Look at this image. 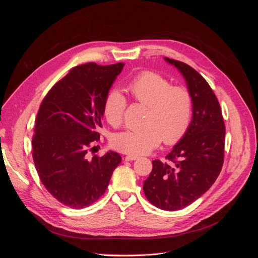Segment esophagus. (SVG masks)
Returning a JSON list of instances; mask_svg holds the SVG:
<instances>
[{"label": "esophagus", "instance_id": "obj_1", "mask_svg": "<svg viewBox=\"0 0 258 258\" xmlns=\"http://www.w3.org/2000/svg\"><path fill=\"white\" fill-rule=\"evenodd\" d=\"M139 158L138 155H126L123 157V159L126 161H131V160H137Z\"/></svg>", "mask_w": 258, "mask_h": 258}]
</instances>
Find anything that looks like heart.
<instances>
[{
	"label": "heart",
	"mask_w": 258,
	"mask_h": 258,
	"mask_svg": "<svg viewBox=\"0 0 258 258\" xmlns=\"http://www.w3.org/2000/svg\"><path fill=\"white\" fill-rule=\"evenodd\" d=\"M127 92L147 106L144 126L128 129L113 138V145L122 153L141 155L151 152L161 140L173 144L186 134L192 116V97L183 86H172L165 77L146 71L136 76ZM127 101L121 92L112 90L103 103V115L113 127H119Z\"/></svg>",
	"instance_id": "b5f03b06"
}]
</instances>
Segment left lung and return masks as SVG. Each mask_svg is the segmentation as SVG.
Returning a JSON list of instances; mask_svg holds the SVG:
<instances>
[{
	"label": "left lung",
	"instance_id": "left-lung-1",
	"mask_svg": "<svg viewBox=\"0 0 258 258\" xmlns=\"http://www.w3.org/2000/svg\"><path fill=\"white\" fill-rule=\"evenodd\" d=\"M165 60L186 81L192 97V118L186 134L166 156L168 161H153L143 190L155 207L177 211L200 198L220 175L225 123L218 100L204 77L184 62L167 57Z\"/></svg>",
	"mask_w": 258,
	"mask_h": 258
}]
</instances>
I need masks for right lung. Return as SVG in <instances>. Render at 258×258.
Listing matches in <instances>:
<instances>
[{
  "label": "right lung",
  "mask_w": 258,
  "mask_h": 258,
  "mask_svg": "<svg viewBox=\"0 0 258 258\" xmlns=\"http://www.w3.org/2000/svg\"><path fill=\"white\" fill-rule=\"evenodd\" d=\"M122 62L71 69L43 99L32 139L33 161L45 188L62 205L83 209L105 192L119 154L88 158L100 140L103 103Z\"/></svg>",
  "instance_id": "1"
}]
</instances>
